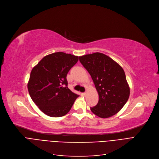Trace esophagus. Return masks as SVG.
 Masks as SVG:
<instances>
[{
	"label": "esophagus",
	"mask_w": 159,
	"mask_h": 159,
	"mask_svg": "<svg viewBox=\"0 0 159 159\" xmlns=\"http://www.w3.org/2000/svg\"><path fill=\"white\" fill-rule=\"evenodd\" d=\"M81 96H86V93H81Z\"/></svg>",
	"instance_id": "34e87169"
}]
</instances>
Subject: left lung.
I'll return each instance as SVG.
<instances>
[{"mask_svg": "<svg viewBox=\"0 0 159 159\" xmlns=\"http://www.w3.org/2000/svg\"><path fill=\"white\" fill-rule=\"evenodd\" d=\"M80 61L90 74L99 95L98 103L90 110L103 118L116 115L124 106L130 94L122 68L100 52L80 56Z\"/></svg>", "mask_w": 159, "mask_h": 159, "instance_id": "left-lung-1", "label": "left lung"}]
</instances>
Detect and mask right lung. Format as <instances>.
Returning a JSON list of instances; mask_svg holds the SVG:
<instances>
[{"mask_svg":"<svg viewBox=\"0 0 159 159\" xmlns=\"http://www.w3.org/2000/svg\"><path fill=\"white\" fill-rule=\"evenodd\" d=\"M79 57L59 52L44 57L30 73L28 89L39 109L51 117L63 116L79 96L68 88L66 75Z\"/></svg>","mask_w":159,"mask_h":159,"instance_id":"right-lung-1","label":"right lung"}]
</instances>
